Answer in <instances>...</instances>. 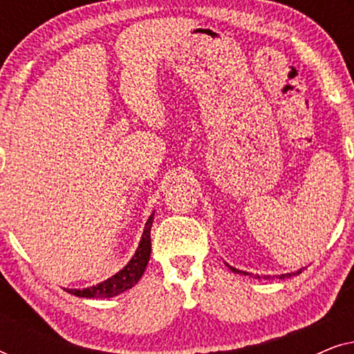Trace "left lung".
Instances as JSON below:
<instances>
[{
	"mask_svg": "<svg viewBox=\"0 0 354 354\" xmlns=\"http://www.w3.org/2000/svg\"><path fill=\"white\" fill-rule=\"evenodd\" d=\"M227 264V263H225ZM229 266V264H227ZM229 269L232 270V272H235V274H240V275H250V277H253V279H270V275H259V274H256V275H253V274H250V272H245V270H240V269H235V268H232V266H229ZM301 270L303 269H298L297 272H290V274H282V275H277L279 279H288V277H292V275H298V274H301Z\"/></svg>",
	"mask_w": 354,
	"mask_h": 354,
	"instance_id": "8db88e82",
	"label": "left lung"
}]
</instances>
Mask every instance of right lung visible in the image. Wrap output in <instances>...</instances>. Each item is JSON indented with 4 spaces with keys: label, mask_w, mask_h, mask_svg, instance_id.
Here are the masks:
<instances>
[{
    "label": "right lung",
    "mask_w": 354,
    "mask_h": 354,
    "mask_svg": "<svg viewBox=\"0 0 354 354\" xmlns=\"http://www.w3.org/2000/svg\"><path fill=\"white\" fill-rule=\"evenodd\" d=\"M154 212L148 217L147 224H145L142 240H140L138 248L132 256V259L119 270L118 274L111 275L109 279L103 282L93 285V287L86 288H64L67 293L74 295L79 298H113L118 295L127 292L132 288L135 283L142 279V275L147 269L149 254H151V225H153Z\"/></svg>",
    "instance_id": "1"
}]
</instances>
